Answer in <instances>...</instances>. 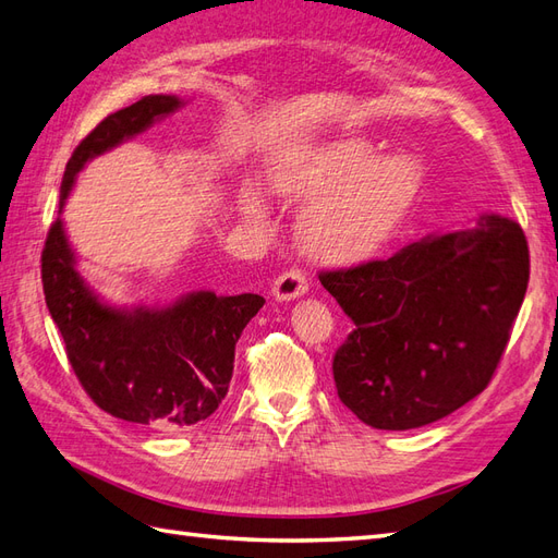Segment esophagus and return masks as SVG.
Here are the masks:
<instances>
[{"instance_id":"1","label":"esophagus","mask_w":558,"mask_h":558,"mask_svg":"<svg viewBox=\"0 0 558 558\" xmlns=\"http://www.w3.org/2000/svg\"><path fill=\"white\" fill-rule=\"evenodd\" d=\"M306 286H310V282H306L304 272L300 268H290L286 272H280L276 282H272V298L278 302L298 300L306 292Z\"/></svg>"}]
</instances>
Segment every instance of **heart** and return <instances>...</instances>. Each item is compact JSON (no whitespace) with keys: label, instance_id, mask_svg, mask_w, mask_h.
Returning a JSON list of instances; mask_svg holds the SVG:
<instances>
[{"label":"heart","instance_id":"obj_1","mask_svg":"<svg viewBox=\"0 0 558 558\" xmlns=\"http://www.w3.org/2000/svg\"><path fill=\"white\" fill-rule=\"evenodd\" d=\"M376 155L369 141L342 138L302 150L276 177L280 196L322 201L300 225L306 254L324 264H357L390 242L424 184V165L410 150ZM246 213L260 210L258 194L242 192Z\"/></svg>","mask_w":558,"mask_h":558}]
</instances>
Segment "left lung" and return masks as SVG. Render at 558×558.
Wrapping results in <instances>:
<instances>
[{
	"label": "left lung",
	"instance_id": "left-lung-1",
	"mask_svg": "<svg viewBox=\"0 0 558 558\" xmlns=\"http://www.w3.org/2000/svg\"><path fill=\"white\" fill-rule=\"evenodd\" d=\"M318 280L354 322L333 357L342 405L405 432L487 388L525 300L530 252L520 225L492 213Z\"/></svg>",
	"mask_w": 558,
	"mask_h": 558
}]
</instances>
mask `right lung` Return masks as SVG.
Instances as JSON below:
<instances>
[{
    "mask_svg": "<svg viewBox=\"0 0 558 558\" xmlns=\"http://www.w3.org/2000/svg\"><path fill=\"white\" fill-rule=\"evenodd\" d=\"M177 96H146L108 114L69 158L59 213L86 162L182 108ZM47 310L64 338L66 357L90 400L112 417L180 432L208 420L228 396L234 345L266 300L189 292L170 306H112L81 278L62 218L43 248Z\"/></svg>",
    "mask_w": 558,
    "mask_h": 558,
    "instance_id": "obj_1",
    "label": "right lung"
}]
</instances>
